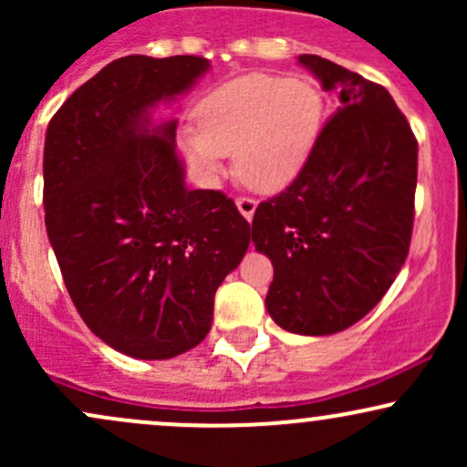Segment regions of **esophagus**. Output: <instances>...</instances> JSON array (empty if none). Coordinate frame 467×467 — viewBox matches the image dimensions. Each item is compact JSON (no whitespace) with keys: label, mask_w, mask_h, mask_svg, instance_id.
<instances>
[{"label":"esophagus","mask_w":467,"mask_h":467,"mask_svg":"<svg viewBox=\"0 0 467 467\" xmlns=\"http://www.w3.org/2000/svg\"><path fill=\"white\" fill-rule=\"evenodd\" d=\"M237 208H239L241 215H244L250 222L252 215H254V211H256V200H254V197H248V195H239L237 197Z\"/></svg>","instance_id":"34e87169"}]
</instances>
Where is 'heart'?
<instances>
[{
    "label": "heart",
    "instance_id": "heart-1",
    "mask_svg": "<svg viewBox=\"0 0 467 467\" xmlns=\"http://www.w3.org/2000/svg\"><path fill=\"white\" fill-rule=\"evenodd\" d=\"M195 120L197 131L184 133L182 147L197 175L217 178L223 155L234 153L239 178L272 191L307 162L323 125V96L305 78L248 74L208 94Z\"/></svg>",
    "mask_w": 467,
    "mask_h": 467
}]
</instances>
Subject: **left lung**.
I'll return each mask as SVG.
<instances>
[{"label": "left lung", "instance_id": "8db88e82", "mask_svg": "<svg viewBox=\"0 0 467 467\" xmlns=\"http://www.w3.org/2000/svg\"><path fill=\"white\" fill-rule=\"evenodd\" d=\"M298 61L340 105L296 178L256 206L252 241L275 265V323L329 336L371 312L409 256L417 140L382 85L323 57Z\"/></svg>", "mask_w": 467, "mask_h": 467}]
</instances>
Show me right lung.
Listing matches in <instances>:
<instances>
[{
  "instance_id": "obj_1",
  "label": "right lung",
  "mask_w": 467,
  "mask_h": 467,
  "mask_svg": "<svg viewBox=\"0 0 467 467\" xmlns=\"http://www.w3.org/2000/svg\"><path fill=\"white\" fill-rule=\"evenodd\" d=\"M206 69L192 55L116 58L46 133V228L69 298L100 340L142 360L200 345L217 287L250 245L228 195L186 186L178 122L147 130L149 109Z\"/></svg>"
}]
</instances>
